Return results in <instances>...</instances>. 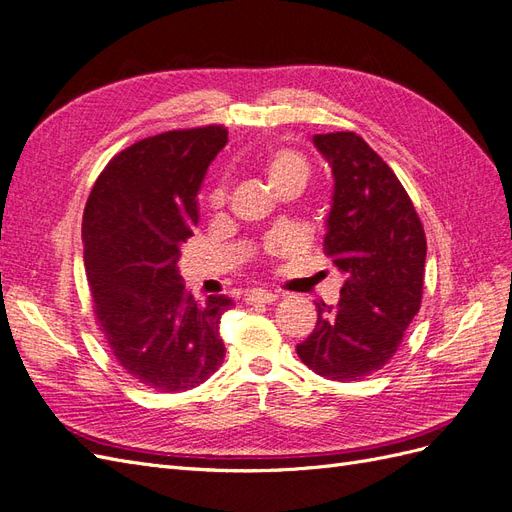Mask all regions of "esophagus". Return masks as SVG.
Wrapping results in <instances>:
<instances>
[{"label":"esophagus","mask_w":512,"mask_h":512,"mask_svg":"<svg viewBox=\"0 0 512 512\" xmlns=\"http://www.w3.org/2000/svg\"><path fill=\"white\" fill-rule=\"evenodd\" d=\"M277 299V294L269 290H250L245 294V303H273Z\"/></svg>","instance_id":"obj_1"}]
</instances>
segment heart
Returning a JSON list of instances; mask_svg holds the SVG:
<instances>
[{
  "instance_id": "1",
  "label": "heart",
  "mask_w": 512,
  "mask_h": 512,
  "mask_svg": "<svg viewBox=\"0 0 512 512\" xmlns=\"http://www.w3.org/2000/svg\"><path fill=\"white\" fill-rule=\"evenodd\" d=\"M258 166L262 173L267 175L269 183L275 190L282 188V185H288V183L303 188L307 181V173H309L305 158L299 151H294L290 147H271L269 151H265L258 158ZM224 196H226L224 185H218V188H215L211 194V203L215 207L222 205Z\"/></svg>"
}]
</instances>
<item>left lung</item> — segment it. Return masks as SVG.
<instances>
[{"label":"left lung","mask_w":512,"mask_h":512,"mask_svg":"<svg viewBox=\"0 0 512 512\" xmlns=\"http://www.w3.org/2000/svg\"><path fill=\"white\" fill-rule=\"evenodd\" d=\"M333 173L324 252L346 275L339 303H316L299 359L318 376L361 380L393 359L421 307L427 241L391 166L354 132L316 134Z\"/></svg>","instance_id":"1"}]
</instances>
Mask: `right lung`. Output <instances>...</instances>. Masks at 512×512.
Here are the masks:
<instances>
[{
  "label": "right lung",
  "mask_w": 512,
  "mask_h": 512,
  "mask_svg": "<svg viewBox=\"0 0 512 512\" xmlns=\"http://www.w3.org/2000/svg\"><path fill=\"white\" fill-rule=\"evenodd\" d=\"M226 143L224 126L143 138L106 164L85 205L83 258L100 331L126 374L160 393L194 389L224 361L220 320L232 299L198 303L179 258Z\"/></svg>",
  "instance_id": "1"
}]
</instances>
